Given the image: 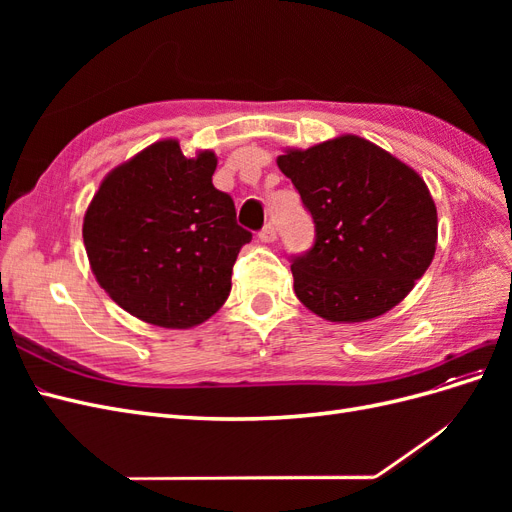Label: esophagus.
I'll use <instances>...</instances> for the list:
<instances>
[{"instance_id": "1", "label": "esophagus", "mask_w": 512, "mask_h": 512, "mask_svg": "<svg viewBox=\"0 0 512 512\" xmlns=\"http://www.w3.org/2000/svg\"><path fill=\"white\" fill-rule=\"evenodd\" d=\"M258 237H260V241L271 243V241L277 239V230H275V226L269 222V224H265V228H262V230L258 232Z\"/></svg>"}]
</instances>
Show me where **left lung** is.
<instances>
[{
	"label": "left lung",
	"mask_w": 512,
	"mask_h": 512,
	"mask_svg": "<svg viewBox=\"0 0 512 512\" xmlns=\"http://www.w3.org/2000/svg\"><path fill=\"white\" fill-rule=\"evenodd\" d=\"M277 166L316 224L314 247L290 267L309 312L365 322L404 301L438 243V211L423 177L354 134L286 149Z\"/></svg>",
	"instance_id": "1"
}]
</instances>
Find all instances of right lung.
Returning <instances> with one entry per match:
<instances>
[{
    "mask_svg": "<svg viewBox=\"0 0 512 512\" xmlns=\"http://www.w3.org/2000/svg\"><path fill=\"white\" fill-rule=\"evenodd\" d=\"M205 149L185 158L164 138L115 166L91 198L83 241L98 284L138 320L192 329L230 294L232 265L252 232L232 198L213 188Z\"/></svg>",
    "mask_w": 512,
    "mask_h": 512,
    "instance_id": "1",
    "label": "right lung"
}]
</instances>
